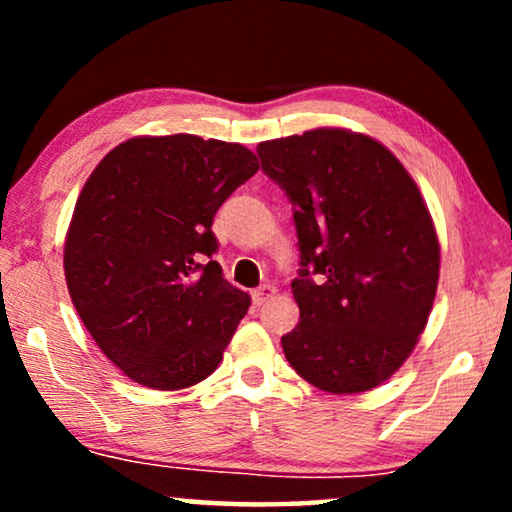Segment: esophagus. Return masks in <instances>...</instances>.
<instances>
[{
    "label": "esophagus",
    "instance_id": "esophagus-1",
    "mask_svg": "<svg viewBox=\"0 0 512 512\" xmlns=\"http://www.w3.org/2000/svg\"><path fill=\"white\" fill-rule=\"evenodd\" d=\"M275 296V286H270V284H263V286H258V289L251 293V298H254V305H263V303H268V300Z\"/></svg>",
    "mask_w": 512,
    "mask_h": 512
}]
</instances>
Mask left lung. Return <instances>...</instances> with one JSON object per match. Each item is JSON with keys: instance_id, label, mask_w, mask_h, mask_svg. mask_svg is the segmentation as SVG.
I'll return each mask as SVG.
<instances>
[{"instance_id": "8db88e82", "label": "left lung", "mask_w": 512, "mask_h": 512, "mask_svg": "<svg viewBox=\"0 0 512 512\" xmlns=\"http://www.w3.org/2000/svg\"><path fill=\"white\" fill-rule=\"evenodd\" d=\"M293 205L300 321L291 368L328 394L389 380L415 349L438 289L440 247L422 193L387 146L342 128L258 144Z\"/></svg>"}]
</instances>
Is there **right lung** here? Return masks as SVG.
Wrapping results in <instances>:
<instances>
[{
	"instance_id": "1",
	"label": "right lung",
	"mask_w": 512,
	"mask_h": 512,
	"mask_svg": "<svg viewBox=\"0 0 512 512\" xmlns=\"http://www.w3.org/2000/svg\"><path fill=\"white\" fill-rule=\"evenodd\" d=\"M256 172L242 144L132 137L83 186L65 240L69 296L97 347L142 387L205 380L247 314L249 293L212 261V223Z\"/></svg>"
}]
</instances>
